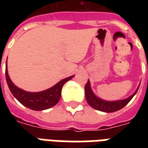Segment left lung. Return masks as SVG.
<instances>
[{
    "instance_id": "1",
    "label": "left lung",
    "mask_w": 148,
    "mask_h": 148,
    "mask_svg": "<svg viewBox=\"0 0 148 148\" xmlns=\"http://www.w3.org/2000/svg\"><path fill=\"white\" fill-rule=\"evenodd\" d=\"M139 87L137 88V90L135 91V93L132 96L127 97L126 99L114 101H107L97 97L93 93L91 87H90V81L88 80L86 85L85 86V94H86L87 102L92 108L97 109V110H99V111L105 112H113L118 111L122 108H124V106L132 100V98L135 96V94L137 93Z\"/></svg>"
}]
</instances>
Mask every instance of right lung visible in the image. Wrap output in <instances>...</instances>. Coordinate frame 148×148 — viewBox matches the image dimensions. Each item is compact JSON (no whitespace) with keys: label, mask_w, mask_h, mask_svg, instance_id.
Returning a JSON list of instances; mask_svg holds the SVG:
<instances>
[{"label":"right lung","mask_w":148,"mask_h":148,"mask_svg":"<svg viewBox=\"0 0 148 148\" xmlns=\"http://www.w3.org/2000/svg\"><path fill=\"white\" fill-rule=\"evenodd\" d=\"M6 66H7V61H6ZM5 77L9 90L19 102H21L23 106H26L28 109L36 111H40V110L50 109L59 101L61 97L62 88L63 85L66 82L71 80L74 77V75L62 79L48 90H43L41 92H36V93L27 92L16 86L8 76L7 67L5 69Z\"/></svg>","instance_id":"1"}]
</instances>
